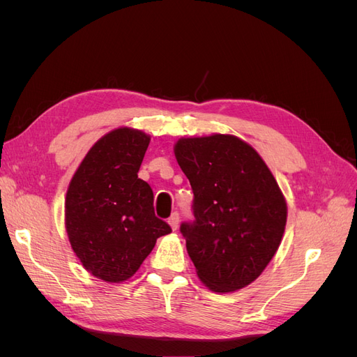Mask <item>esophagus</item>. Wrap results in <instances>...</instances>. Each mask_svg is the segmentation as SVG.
Here are the masks:
<instances>
[{
  "mask_svg": "<svg viewBox=\"0 0 357 357\" xmlns=\"http://www.w3.org/2000/svg\"><path fill=\"white\" fill-rule=\"evenodd\" d=\"M178 222H180V214L177 211L172 213L171 218L168 219V223H169V226L172 228V231H176L178 228Z\"/></svg>",
  "mask_w": 357,
  "mask_h": 357,
  "instance_id": "1",
  "label": "esophagus"
}]
</instances>
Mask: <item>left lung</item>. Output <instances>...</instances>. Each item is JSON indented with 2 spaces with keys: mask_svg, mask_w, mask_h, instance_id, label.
I'll return each instance as SVG.
<instances>
[{
  "mask_svg": "<svg viewBox=\"0 0 357 357\" xmlns=\"http://www.w3.org/2000/svg\"><path fill=\"white\" fill-rule=\"evenodd\" d=\"M174 153L193 190L180 232L201 282L226 294L262 274L282 243L287 207L256 150L234 135L180 138Z\"/></svg>",
  "mask_w": 357,
  "mask_h": 357,
  "instance_id": "left-lung-1",
  "label": "left lung"
}]
</instances>
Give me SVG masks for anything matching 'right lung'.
<instances>
[{
    "label": "right lung",
    "mask_w": 357,
    "mask_h": 357,
    "mask_svg": "<svg viewBox=\"0 0 357 357\" xmlns=\"http://www.w3.org/2000/svg\"><path fill=\"white\" fill-rule=\"evenodd\" d=\"M150 137L119 128L96 142L75 171L66 198V228L88 271L107 283L132 277L171 232L158 219L153 190L138 178Z\"/></svg>",
    "instance_id": "obj_1"
}]
</instances>
